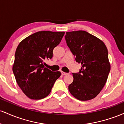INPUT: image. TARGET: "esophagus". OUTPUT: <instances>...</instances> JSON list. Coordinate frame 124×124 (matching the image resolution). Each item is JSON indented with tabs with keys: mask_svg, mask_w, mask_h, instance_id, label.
I'll return each instance as SVG.
<instances>
[{
	"mask_svg": "<svg viewBox=\"0 0 124 124\" xmlns=\"http://www.w3.org/2000/svg\"><path fill=\"white\" fill-rule=\"evenodd\" d=\"M61 74H62V75H66L68 73H66V72H62V71H61Z\"/></svg>",
	"mask_w": 124,
	"mask_h": 124,
	"instance_id": "obj_1",
	"label": "esophagus"
}]
</instances>
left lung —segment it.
Segmentation results:
<instances>
[{
	"label": "left lung",
	"instance_id": "8db88e82",
	"mask_svg": "<svg viewBox=\"0 0 124 124\" xmlns=\"http://www.w3.org/2000/svg\"><path fill=\"white\" fill-rule=\"evenodd\" d=\"M65 38L76 62L82 65L79 72L72 73L69 92L79 100L93 99L104 86L110 72L107 48L103 41L85 31L66 32Z\"/></svg>",
	"mask_w": 124,
	"mask_h": 124
}]
</instances>
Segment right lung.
<instances>
[{"instance_id":"add662e5","label":"right lung","mask_w":124,"mask_h":124,"mask_svg":"<svg viewBox=\"0 0 124 124\" xmlns=\"http://www.w3.org/2000/svg\"><path fill=\"white\" fill-rule=\"evenodd\" d=\"M65 32L38 31L23 39L16 51L13 72L18 86L31 99L39 100L50 93L60 72L45 67L53 49L61 42Z\"/></svg>"}]
</instances>
